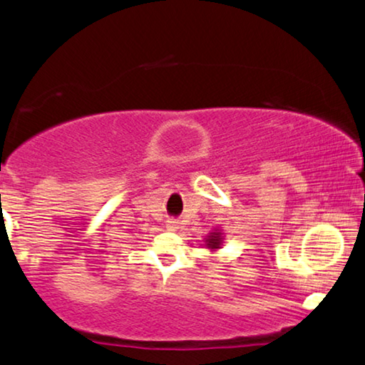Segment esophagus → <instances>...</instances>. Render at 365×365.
<instances>
[{"mask_svg":"<svg viewBox=\"0 0 365 365\" xmlns=\"http://www.w3.org/2000/svg\"><path fill=\"white\" fill-rule=\"evenodd\" d=\"M178 223H179V222L175 220V218H170V220L166 222V227L170 228V230H176V228H178Z\"/></svg>","mask_w":365,"mask_h":365,"instance_id":"1","label":"esophagus"}]
</instances>
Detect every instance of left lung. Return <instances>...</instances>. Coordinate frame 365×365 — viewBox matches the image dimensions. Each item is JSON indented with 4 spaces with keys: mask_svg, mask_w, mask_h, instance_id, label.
<instances>
[{
    "mask_svg": "<svg viewBox=\"0 0 365 365\" xmlns=\"http://www.w3.org/2000/svg\"><path fill=\"white\" fill-rule=\"evenodd\" d=\"M222 241H223L222 232H220V230H215L214 233H210L209 237L205 238V246H207V248H210V250H218L222 246Z\"/></svg>",
    "mask_w": 365,
    "mask_h": 365,
    "instance_id": "obj_1",
    "label": "left lung"
}]
</instances>
